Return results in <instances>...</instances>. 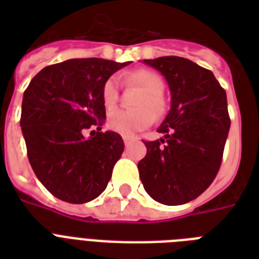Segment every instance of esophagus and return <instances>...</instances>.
Listing matches in <instances>:
<instances>
[{
	"label": "esophagus",
	"instance_id": "34e87169",
	"mask_svg": "<svg viewBox=\"0 0 259 259\" xmlns=\"http://www.w3.org/2000/svg\"><path fill=\"white\" fill-rule=\"evenodd\" d=\"M136 141V138L134 137H129V136H123V142H125V145H130L132 142Z\"/></svg>",
	"mask_w": 259,
	"mask_h": 259
}]
</instances>
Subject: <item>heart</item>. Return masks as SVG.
Here are the masks:
<instances>
[{
	"instance_id": "heart-1",
	"label": "heart",
	"mask_w": 259,
	"mask_h": 259,
	"mask_svg": "<svg viewBox=\"0 0 259 259\" xmlns=\"http://www.w3.org/2000/svg\"><path fill=\"white\" fill-rule=\"evenodd\" d=\"M127 80L141 87L145 93L137 102V110L117 109L110 111L107 115V126L122 136H133L140 130L146 129L153 123L155 115L164 113V101L160 94L164 90L161 76L153 71L138 70L127 75ZM118 101V80L117 78H109L102 86V102L106 109H111ZM154 111L152 113L149 110Z\"/></svg>"
}]
</instances>
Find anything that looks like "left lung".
<instances>
[{"instance_id":"8db88e82","label":"left lung","mask_w":259,"mask_h":259,"mask_svg":"<svg viewBox=\"0 0 259 259\" xmlns=\"http://www.w3.org/2000/svg\"><path fill=\"white\" fill-rule=\"evenodd\" d=\"M160 71L170 90V110L158 133L146 141V156L138 162L144 188L166 205L196 199L221 168L229 136L227 97L213 74L179 56L144 60Z\"/></svg>"}]
</instances>
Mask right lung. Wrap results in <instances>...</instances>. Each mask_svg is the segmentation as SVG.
I'll return each instance as SVG.
<instances>
[{"label": "right lung", "instance_id": "1", "mask_svg": "<svg viewBox=\"0 0 259 259\" xmlns=\"http://www.w3.org/2000/svg\"><path fill=\"white\" fill-rule=\"evenodd\" d=\"M127 64L71 59L42 68L26 87L20 125L28 158L41 184L60 200L87 203L111 179L125 145L115 132H101L102 86ZM93 125L98 132L86 139L82 133Z\"/></svg>", "mask_w": 259, "mask_h": 259}]
</instances>
